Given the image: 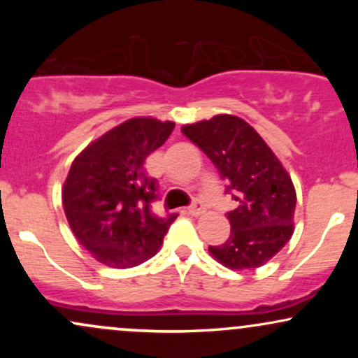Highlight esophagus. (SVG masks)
<instances>
[{"mask_svg": "<svg viewBox=\"0 0 358 358\" xmlns=\"http://www.w3.org/2000/svg\"><path fill=\"white\" fill-rule=\"evenodd\" d=\"M203 203L200 202V200H195V202H193L190 207H188V213H190V215H200V213H203Z\"/></svg>", "mask_w": 358, "mask_h": 358, "instance_id": "1", "label": "esophagus"}]
</instances>
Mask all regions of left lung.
Masks as SVG:
<instances>
[{"label":"left lung","mask_w":358,"mask_h":358,"mask_svg":"<svg viewBox=\"0 0 358 358\" xmlns=\"http://www.w3.org/2000/svg\"><path fill=\"white\" fill-rule=\"evenodd\" d=\"M182 131L208 156L237 202L227 212L231 236L208 250L231 269L259 268L293 236L296 192L289 175L244 119L220 114Z\"/></svg>","instance_id":"8db88e82"}]
</instances>
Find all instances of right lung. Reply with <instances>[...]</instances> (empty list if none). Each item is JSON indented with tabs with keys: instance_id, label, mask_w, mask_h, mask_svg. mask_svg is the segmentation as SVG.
<instances>
[{
	"instance_id": "right-lung-1",
	"label": "right lung",
	"mask_w": 358,
	"mask_h": 358,
	"mask_svg": "<svg viewBox=\"0 0 358 358\" xmlns=\"http://www.w3.org/2000/svg\"><path fill=\"white\" fill-rule=\"evenodd\" d=\"M173 127L153 117L129 119L73 159L62 190L65 215L77 241L109 268H134L153 257L178 217L151 210L158 180L145 168Z\"/></svg>"
}]
</instances>
